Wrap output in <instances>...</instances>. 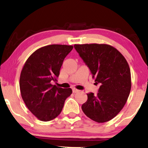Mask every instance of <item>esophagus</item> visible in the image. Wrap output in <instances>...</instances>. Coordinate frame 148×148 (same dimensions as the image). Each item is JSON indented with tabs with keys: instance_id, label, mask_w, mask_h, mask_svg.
<instances>
[{
	"instance_id": "34e87169",
	"label": "esophagus",
	"mask_w": 148,
	"mask_h": 148,
	"mask_svg": "<svg viewBox=\"0 0 148 148\" xmlns=\"http://www.w3.org/2000/svg\"><path fill=\"white\" fill-rule=\"evenodd\" d=\"M79 90L75 88L73 89V93H77V92H79Z\"/></svg>"
}]
</instances>
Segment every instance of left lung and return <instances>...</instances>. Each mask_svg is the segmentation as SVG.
I'll use <instances>...</instances> for the list:
<instances>
[{
  "instance_id": "obj_1",
  "label": "left lung",
  "mask_w": 148,
  "mask_h": 148,
  "mask_svg": "<svg viewBox=\"0 0 148 148\" xmlns=\"http://www.w3.org/2000/svg\"><path fill=\"white\" fill-rule=\"evenodd\" d=\"M74 48L91 71L98 93H87L81 106L92 120L103 123L115 117L125 106L131 90V73L127 61L116 49L105 44L75 45Z\"/></svg>"
}]
</instances>
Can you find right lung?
<instances>
[{
  "label": "right lung",
  "mask_w": 148,
  "mask_h": 148,
  "mask_svg": "<svg viewBox=\"0 0 148 148\" xmlns=\"http://www.w3.org/2000/svg\"><path fill=\"white\" fill-rule=\"evenodd\" d=\"M73 48L50 45L37 49L25 62L19 81L21 96L29 111L40 121L58 116L72 93L71 88L57 87L51 83L59 77L64 59Z\"/></svg>",
  "instance_id": "right-lung-1"
}]
</instances>
